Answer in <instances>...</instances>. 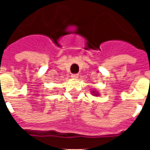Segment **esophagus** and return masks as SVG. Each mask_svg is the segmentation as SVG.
I'll use <instances>...</instances> for the list:
<instances>
[{"instance_id":"34e87169","label":"esophagus","mask_w":150,"mask_h":150,"mask_svg":"<svg viewBox=\"0 0 150 150\" xmlns=\"http://www.w3.org/2000/svg\"><path fill=\"white\" fill-rule=\"evenodd\" d=\"M79 74H72L71 77L72 78V79H77L78 78H79Z\"/></svg>"}]
</instances>
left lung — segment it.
Segmentation results:
<instances>
[{
    "label": "left lung",
    "mask_w": 150,
    "mask_h": 150,
    "mask_svg": "<svg viewBox=\"0 0 150 150\" xmlns=\"http://www.w3.org/2000/svg\"><path fill=\"white\" fill-rule=\"evenodd\" d=\"M92 93H93V95H94V96H98L97 92H96L95 90H94V91H92Z\"/></svg>",
    "instance_id": "obj_1"
}]
</instances>
